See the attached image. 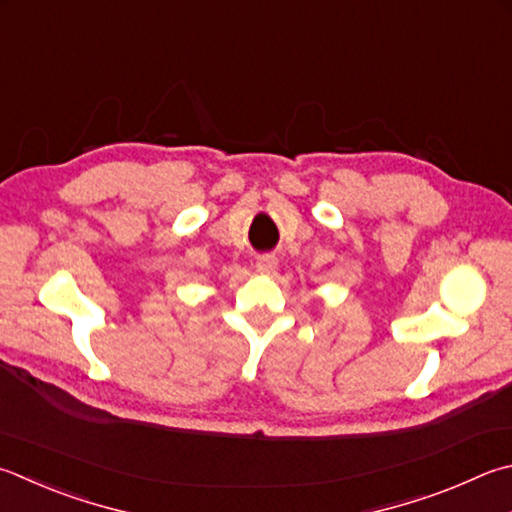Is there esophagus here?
Returning a JSON list of instances; mask_svg holds the SVG:
<instances>
[{
	"label": "esophagus",
	"instance_id": "esophagus-1",
	"mask_svg": "<svg viewBox=\"0 0 512 512\" xmlns=\"http://www.w3.org/2000/svg\"><path fill=\"white\" fill-rule=\"evenodd\" d=\"M255 268H257L259 275H273L275 268H277V259L273 255L259 257L257 262H255Z\"/></svg>",
	"mask_w": 512,
	"mask_h": 512
}]
</instances>
